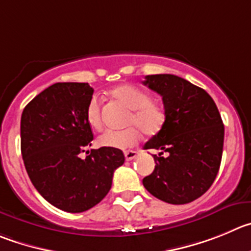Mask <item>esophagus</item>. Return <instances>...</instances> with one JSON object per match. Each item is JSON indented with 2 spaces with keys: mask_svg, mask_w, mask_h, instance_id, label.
Here are the masks:
<instances>
[{
  "mask_svg": "<svg viewBox=\"0 0 251 251\" xmlns=\"http://www.w3.org/2000/svg\"><path fill=\"white\" fill-rule=\"evenodd\" d=\"M137 156L136 151H125V158L126 161H132L133 158Z\"/></svg>",
  "mask_w": 251,
  "mask_h": 251,
  "instance_id": "1",
  "label": "esophagus"
}]
</instances>
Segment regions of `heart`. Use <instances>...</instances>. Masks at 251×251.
Here are the masks:
<instances>
[{
  "instance_id": "b5f03b06",
  "label": "heart",
  "mask_w": 251,
  "mask_h": 251,
  "mask_svg": "<svg viewBox=\"0 0 251 251\" xmlns=\"http://www.w3.org/2000/svg\"><path fill=\"white\" fill-rule=\"evenodd\" d=\"M111 97L123 102L131 110L125 130H106L99 136V145L111 149H127L140 140V128L146 135H154L162 128L166 112L162 105L151 100L150 94L137 86L119 85L110 91ZM86 121L94 130H100L101 121V99L98 95L91 97L85 110ZM136 126L138 129L134 127Z\"/></svg>"
}]
</instances>
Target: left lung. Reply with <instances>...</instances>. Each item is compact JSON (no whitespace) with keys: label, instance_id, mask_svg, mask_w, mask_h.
Segmentation results:
<instances>
[{"label":"left lung","instance_id":"8db88e82","mask_svg":"<svg viewBox=\"0 0 251 251\" xmlns=\"http://www.w3.org/2000/svg\"><path fill=\"white\" fill-rule=\"evenodd\" d=\"M145 85L162 97L166 120L144 149L153 154V172L142 179L153 197L186 204L209 189L221 167L224 125L214 100L204 89L172 74L145 76ZM163 151L168 156L163 158Z\"/></svg>","mask_w":251,"mask_h":251}]
</instances>
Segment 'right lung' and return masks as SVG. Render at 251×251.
Returning <instances> with one entry per match:
<instances>
[{"label":"right lung","mask_w":251,"mask_h":251,"mask_svg":"<svg viewBox=\"0 0 251 251\" xmlns=\"http://www.w3.org/2000/svg\"><path fill=\"white\" fill-rule=\"evenodd\" d=\"M94 89L88 83H55L27 104L21 118V151L30 182L47 202L81 213L109 193L123 151L91 150L93 131L85 110ZM89 153V151H86Z\"/></svg>","instance_id":"obj_1"}]
</instances>
